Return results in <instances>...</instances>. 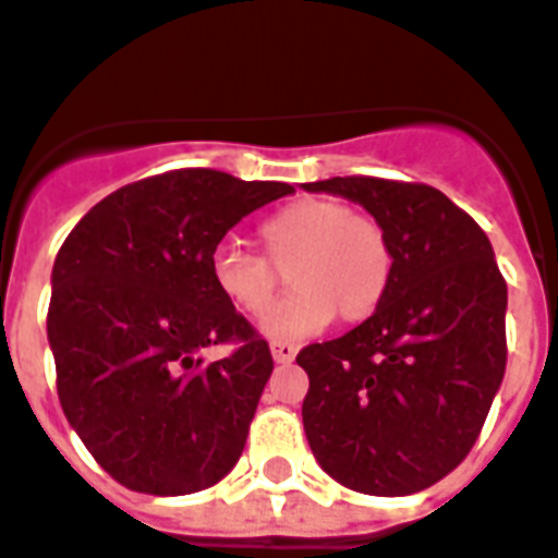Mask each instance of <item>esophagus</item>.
Here are the masks:
<instances>
[{
    "label": "esophagus",
    "mask_w": 558,
    "mask_h": 558,
    "mask_svg": "<svg viewBox=\"0 0 558 558\" xmlns=\"http://www.w3.org/2000/svg\"><path fill=\"white\" fill-rule=\"evenodd\" d=\"M270 351H274L276 363H294L296 344L294 341H274V344H270Z\"/></svg>",
    "instance_id": "obj_1"
}]
</instances>
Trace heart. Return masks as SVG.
Here are the masks:
<instances>
[{"label": "heart", "instance_id": "b5f03b06", "mask_svg": "<svg viewBox=\"0 0 558 558\" xmlns=\"http://www.w3.org/2000/svg\"><path fill=\"white\" fill-rule=\"evenodd\" d=\"M255 234L267 258L219 243L207 270L231 308L262 318L278 290V270L292 267L287 270L295 294L264 318V332L274 339L320 332L336 312L348 324L368 318L389 291L392 246L368 214L329 198H296L267 214Z\"/></svg>", "mask_w": 558, "mask_h": 558}]
</instances>
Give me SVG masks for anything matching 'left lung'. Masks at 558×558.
Here are the masks:
<instances>
[{"label":"left lung","mask_w":558,"mask_h":558,"mask_svg":"<svg viewBox=\"0 0 558 558\" xmlns=\"http://www.w3.org/2000/svg\"><path fill=\"white\" fill-rule=\"evenodd\" d=\"M303 186L360 202L392 246L372 318L296 353L312 454L360 494L425 490L470 454L506 374L508 288L490 240L428 184L351 174Z\"/></svg>","instance_id":"8db88e82"}]
</instances>
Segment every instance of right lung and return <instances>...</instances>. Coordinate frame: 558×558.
Segmentation results:
<instances>
[{"instance_id": "add662e5", "label": "right lung", "mask_w": 558, "mask_h": 558, "mask_svg": "<svg viewBox=\"0 0 558 558\" xmlns=\"http://www.w3.org/2000/svg\"><path fill=\"white\" fill-rule=\"evenodd\" d=\"M288 193L174 169L116 190L64 238L47 312L59 401L118 485L184 496L238 463L274 356L207 262L231 226ZM217 343L232 351L207 364Z\"/></svg>"}]
</instances>
